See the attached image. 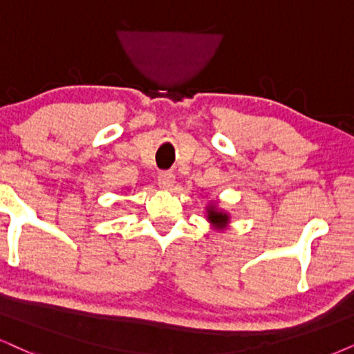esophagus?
Wrapping results in <instances>:
<instances>
[{
	"mask_svg": "<svg viewBox=\"0 0 354 354\" xmlns=\"http://www.w3.org/2000/svg\"><path fill=\"white\" fill-rule=\"evenodd\" d=\"M158 185L162 189H171L174 185V174L171 171H162L158 174Z\"/></svg>",
	"mask_w": 354,
	"mask_h": 354,
	"instance_id": "34e87169",
	"label": "esophagus"
}]
</instances>
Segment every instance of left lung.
<instances>
[{"label":"left lung","mask_w":354,"mask_h":354,"mask_svg":"<svg viewBox=\"0 0 354 354\" xmlns=\"http://www.w3.org/2000/svg\"><path fill=\"white\" fill-rule=\"evenodd\" d=\"M207 218L210 222L214 223V225H217L218 229H222V227H225V223L229 222V216H227V214H223V212H217L216 209L214 207H209V210H207Z\"/></svg>","instance_id":"left-lung-1"}]
</instances>
